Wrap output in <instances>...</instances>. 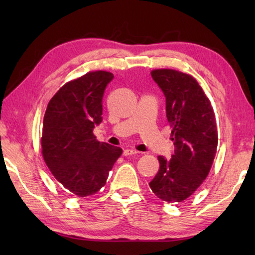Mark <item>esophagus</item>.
<instances>
[{"mask_svg": "<svg viewBox=\"0 0 255 255\" xmlns=\"http://www.w3.org/2000/svg\"><path fill=\"white\" fill-rule=\"evenodd\" d=\"M139 152L136 149H132V148H127L124 150V155L125 156H129V155H135V154H138Z\"/></svg>", "mask_w": 255, "mask_h": 255, "instance_id": "obj_1", "label": "esophagus"}]
</instances>
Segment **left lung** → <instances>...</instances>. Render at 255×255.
Segmentation results:
<instances>
[{
    "label": "left lung",
    "instance_id": "1",
    "mask_svg": "<svg viewBox=\"0 0 255 255\" xmlns=\"http://www.w3.org/2000/svg\"><path fill=\"white\" fill-rule=\"evenodd\" d=\"M150 74L165 96L175 149L170 159L157 157L159 169L149 187L163 201L181 202L200 187L214 163L218 145L215 112L193 76L170 68Z\"/></svg>",
    "mask_w": 255,
    "mask_h": 255
}]
</instances>
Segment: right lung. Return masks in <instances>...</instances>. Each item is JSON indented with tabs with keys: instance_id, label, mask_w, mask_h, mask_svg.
I'll return each mask as SVG.
<instances>
[{
	"instance_id": "right-lung-1",
	"label": "right lung",
	"mask_w": 255,
	"mask_h": 255,
	"mask_svg": "<svg viewBox=\"0 0 255 255\" xmlns=\"http://www.w3.org/2000/svg\"><path fill=\"white\" fill-rule=\"evenodd\" d=\"M114 74L93 71L64 84L47 106L42 123L41 153L58 182L77 197L105 187L123 153L101 143L93 133L102 120V98Z\"/></svg>"
}]
</instances>
